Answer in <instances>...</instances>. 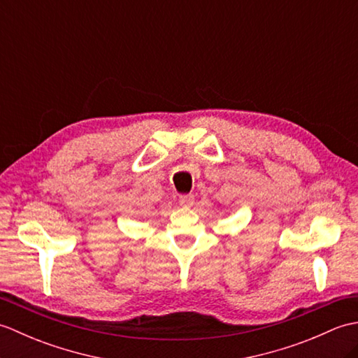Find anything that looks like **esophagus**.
I'll return each mask as SVG.
<instances>
[{"label":"esophagus","mask_w":358,"mask_h":358,"mask_svg":"<svg viewBox=\"0 0 358 358\" xmlns=\"http://www.w3.org/2000/svg\"><path fill=\"white\" fill-rule=\"evenodd\" d=\"M178 201H180L181 206H192L195 199H194L192 194H186V195H180Z\"/></svg>","instance_id":"esophagus-1"}]
</instances>
